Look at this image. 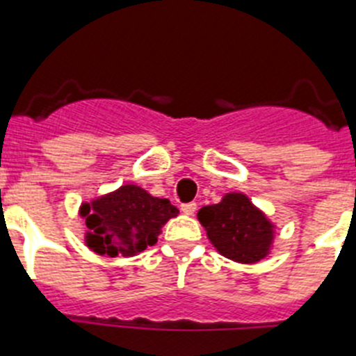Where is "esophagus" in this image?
Segmentation results:
<instances>
[{
  "label": "esophagus",
  "mask_w": 356,
  "mask_h": 356,
  "mask_svg": "<svg viewBox=\"0 0 356 356\" xmlns=\"http://www.w3.org/2000/svg\"><path fill=\"white\" fill-rule=\"evenodd\" d=\"M181 211L184 215H193L197 211V204L195 202H188V204H182L181 206Z\"/></svg>",
  "instance_id": "esophagus-1"
}]
</instances>
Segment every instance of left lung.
Segmentation results:
<instances>
[{
	"instance_id": "obj_1",
	"label": "left lung",
	"mask_w": 356,
	"mask_h": 356,
	"mask_svg": "<svg viewBox=\"0 0 356 356\" xmlns=\"http://www.w3.org/2000/svg\"><path fill=\"white\" fill-rule=\"evenodd\" d=\"M209 242L225 258L238 264H256L268 254L274 224L243 193H227L218 204L197 213Z\"/></svg>"
}]
</instances>
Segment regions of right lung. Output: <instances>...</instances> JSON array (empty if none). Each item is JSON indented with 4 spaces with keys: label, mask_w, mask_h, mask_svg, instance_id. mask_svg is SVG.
Returning a JSON list of instances; mask_svg holds the SVG:
<instances>
[{
    "label": "right lung",
    "mask_w": 356,
    "mask_h": 356,
    "mask_svg": "<svg viewBox=\"0 0 356 356\" xmlns=\"http://www.w3.org/2000/svg\"><path fill=\"white\" fill-rule=\"evenodd\" d=\"M177 213L168 199L152 197L136 184L120 186L80 206L88 225L86 243L97 254L111 258H129L156 245L161 227Z\"/></svg>",
    "instance_id": "add662e5"
}]
</instances>
